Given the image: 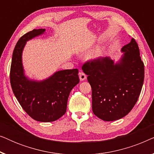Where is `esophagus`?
<instances>
[{"label":"esophagus","instance_id":"esophagus-1","mask_svg":"<svg viewBox=\"0 0 154 154\" xmlns=\"http://www.w3.org/2000/svg\"><path fill=\"white\" fill-rule=\"evenodd\" d=\"M79 79H80V80H81V81H85V80L86 79V75L83 72H82V71H81V72L79 73Z\"/></svg>","mask_w":154,"mask_h":154}]
</instances>
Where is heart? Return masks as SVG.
Here are the masks:
<instances>
[{"instance_id": "obj_1", "label": "heart", "mask_w": 154, "mask_h": 154, "mask_svg": "<svg viewBox=\"0 0 154 154\" xmlns=\"http://www.w3.org/2000/svg\"><path fill=\"white\" fill-rule=\"evenodd\" d=\"M104 50L103 49H100L99 50H97V51L95 57H100L104 55Z\"/></svg>"}]
</instances>
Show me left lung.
<instances>
[{
	"mask_svg": "<svg viewBox=\"0 0 154 154\" xmlns=\"http://www.w3.org/2000/svg\"><path fill=\"white\" fill-rule=\"evenodd\" d=\"M119 62L109 57L88 61L82 66L92 88L94 114L105 121L125 116L137 102L144 79V63L134 38L121 48Z\"/></svg>",
	"mask_w": 154,
	"mask_h": 154,
	"instance_id": "obj_1",
	"label": "left lung"
}]
</instances>
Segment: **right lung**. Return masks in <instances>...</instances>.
<instances>
[{"instance_id": "right-lung-1", "label": "right lung", "mask_w": 154, "mask_h": 154, "mask_svg": "<svg viewBox=\"0 0 154 154\" xmlns=\"http://www.w3.org/2000/svg\"><path fill=\"white\" fill-rule=\"evenodd\" d=\"M45 31V29H33L20 38L12 54L10 79L14 96L27 114L37 121L52 122L66 113L69 94L80 80L77 69L58 71L41 81L25 75L22 64L24 46Z\"/></svg>"}]
</instances>
